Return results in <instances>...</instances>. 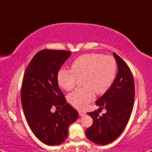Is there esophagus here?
I'll return each mask as SVG.
<instances>
[{"label": "esophagus", "mask_w": 152, "mask_h": 152, "mask_svg": "<svg viewBox=\"0 0 152 152\" xmlns=\"http://www.w3.org/2000/svg\"><path fill=\"white\" fill-rule=\"evenodd\" d=\"M78 113H79V115H80V116H83V115L85 114V113L82 111V110H78Z\"/></svg>", "instance_id": "obj_1"}]
</instances>
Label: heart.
Returning <instances> with one entry per match:
<instances>
[{
	"label": "heart",
	"mask_w": 152,
	"mask_h": 152,
	"mask_svg": "<svg viewBox=\"0 0 152 152\" xmlns=\"http://www.w3.org/2000/svg\"><path fill=\"white\" fill-rule=\"evenodd\" d=\"M117 64L110 55L90 53L74 61L72 69H61L57 81L61 87L70 91L76 86L77 78H82L83 87L76 89L67 96V100L78 109H84L94 98L95 93L104 94L110 89L116 76Z\"/></svg>",
	"instance_id": "obj_1"
}]
</instances>
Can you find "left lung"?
<instances>
[{
    "instance_id": "1",
    "label": "left lung",
    "mask_w": 152,
    "mask_h": 152,
    "mask_svg": "<svg viewBox=\"0 0 152 152\" xmlns=\"http://www.w3.org/2000/svg\"><path fill=\"white\" fill-rule=\"evenodd\" d=\"M113 55L118 65L116 78L110 89L96 102L99 109L105 108L107 112L102 116L97 110L87 113L93 118V124L86 130V136L89 141L102 145L114 141L123 132L134 103L135 87L132 72L120 56L115 53Z\"/></svg>"
}]
</instances>
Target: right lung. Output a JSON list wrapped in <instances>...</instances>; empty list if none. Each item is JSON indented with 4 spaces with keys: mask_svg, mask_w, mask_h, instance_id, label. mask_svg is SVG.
Here are the masks:
<instances>
[{
    "mask_svg": "<svg viewBox=\"0 0 152 152\" xmlns=\"http://www.w3.org/2000/svg\"><path fill=\"white\" fill-rule=\"evenodd\" d=\"M71 54L62 50H42L27 65L22 79L21 103L29 128L40 141L48 145L63 143L78 111L67 103L58 87L57 74ZM53 107H61L54 113Z\"/></svg>",
    "mask_w": 152,
    "mask_h": 152,
    "instance_id": "obj_1",
    "label": "right lung"
}]
</instances>
